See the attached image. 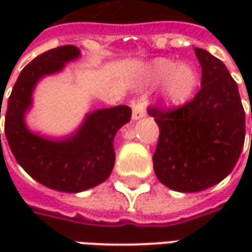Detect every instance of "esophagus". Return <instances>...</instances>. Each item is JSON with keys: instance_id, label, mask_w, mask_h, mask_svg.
Masks as SVG:
<instances>
[{"instance_id": "obj_1", "label": "esophagus", "mask_w": 252, "mask_h": 252, "mask_svg": "<svg viewBox=\"0 0 252 252\" xmlns=\"http://www.w3.org/2000/svg\"><path fill=\"white\" fill-rule=\"evenodd\" d=\"M144 102L143 101H133L132 102V120H140L146 116V108H144Z\"/></svg>"}]
</instances>
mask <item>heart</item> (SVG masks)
I'll return each mask as SVG.
<instances>
[{"mask_svg":"<svg viewBox=\"0 0 252 252\" xmlns=\"http://www.w3.org/2000/svg\"><path fill=\"white\" fill-rule=\"evenodd\" d=\"M143 83L150 88L162 85L159 101L169 110L189 102L200 83V74L190 63H178L169 58H157L143 70Z\"/></svg>","mask_w":252,"mask_h":252,"instance_id":"obj_1","label":"heart"}]
</instances>
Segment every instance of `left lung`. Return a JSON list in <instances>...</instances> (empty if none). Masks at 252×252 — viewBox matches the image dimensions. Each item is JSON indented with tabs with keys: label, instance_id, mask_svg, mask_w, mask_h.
Listing matches in <instances>:
<instances>
[{
	"label": "left lung",
	"instance_id": "1",
	"mask_svg": "<svg viewBox=\"0 0 252 252\" xmlns=\"http://www.w3.org/2000/svg\"><path fill=\"white\" fill-rule=\"evenodd\" d=\"M194 52L202 77L193 101L173 112L148 109L160 132L153 157L155 175L181 193L201 191L224 180L238 162L246 136L243 105L228 68L206 50Z\"/></svg>",
	"mask_w": 252,
	"mask_h": 252
}]
</instances>
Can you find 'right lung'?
Masks as SVG:
<instances>
[{
	"instance_id": "1",
	"label": "right lung",
	"mask_w": 252,
	"mask_h": 252,
	"mask_svg": "<svg viewBox=\"0 0 252 252\" xmlns=\"http://www.w3.org/2000/svg\"><path fill=\"white\" fill-rule=\"evenodd\" d=\"M79 58L81 50L75 46L58 47L35 58L20 72L5 115V135L17 163L39 184L63 193L85 191L109 178L116 133L132 115L129 106L117 105L86 113L68 135L46 136L31 129L27 115L33 106L37 83Z\"/></svg>"
}]
</instances>
